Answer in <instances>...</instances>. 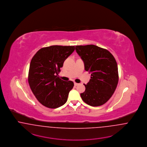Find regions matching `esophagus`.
Masks as SVG:
<instances>
[{
	"label": "esophagus",
	"instance_id": "1",
	"mask_svg": "<svg viewBox=\"0 0 147 147\" xmlns=\"http://www.w3.org/2000/svg\"><path fill=\"white\" fill-rule=\"evenodd\" d=\"M74 84H75V86H78V85L79 84H78V83H76V82H75V83H74Z\"/></svg>",
	"mask_w": 147,
	"mask_h": 147
}]
</instances>
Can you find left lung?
I'll list each match as a JSON object with an SVG mask.
<instances>
[{
	"instance_id": "left-lung-1",
	"label": "left lung",
	"mask_w": 147,
	"mask_h": 147,
	"mask_svg": "<svg viewBox=\"0 0 147 147\" xmlns=\"http://www.w3.org/2000/svg\"><path fill=\"white\" fill-rule=\"evenodd\" d=\"M75 50L83 61L85 70L91 74L81 96L92 107L102 105L113 96L119 81L115 57L108 50L95 45H76Z\"/></svg>"
}]
</instances>
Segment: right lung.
Masks as SVG:
<instances>
[{"mask_svg": "<svg viewBox=\"0 0 147 147\" xmlns=\"http://www.w3.org/2000/svg\"><path fill=\"white\" fill-rule=\"evenodd\" d=\"M75 48V46L51 45L41 48L32 57L28 83L39 102L47 108H57L67 102L74 84L64 81L57 75Z\"/></svg>", "mask_w": 147, "mask_h": 147, "instance_id": "add662e5", "label": "right lung"}]
</instances>
